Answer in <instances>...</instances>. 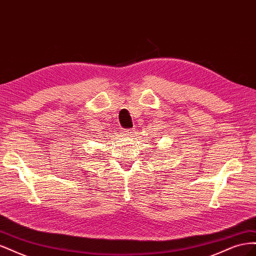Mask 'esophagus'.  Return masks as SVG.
Masks as SVG:
<instances>
[{"label": "esophagus", "instance_id": "34e87169", "mask_svg": "<svg viewBox=\"0 0 256 256\" xmlns=\"http://www.w3.org/2000/svg\"><path fill=\"white\" fill-rule=\"evenodd\" d=\"M122 134H125L126 136H131V134H132V132H131V130H129V129H125V130H124Z\"/></svg>", "mask_w": 256, "mask_h": 256}]
</instances>
